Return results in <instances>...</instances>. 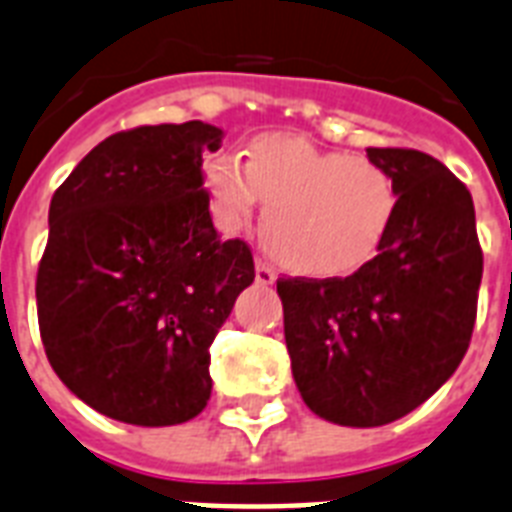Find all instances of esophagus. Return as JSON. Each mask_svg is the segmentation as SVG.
Returning a JSON list of instances; mask_svg holds the SVG:
<instances>
[{"mask_svg": "<svg viewBox=\"0 0 512 512\" xmlns=\"http://www.w3.org/2000/svg\"><path fill=\"white\" fill-rule=\"evenodd\" d=\"M255 278H257V284H260V286H270L273 281H276V270L270 268V265H265L263 260H257V263H255Z\"/></svg>", "mask_w": 512, "mask_h": 512, "instance_id": "1", "label": "esophagus"}]
</instances>
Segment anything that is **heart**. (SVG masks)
Returning <instances> with one entry per match:
<instances>
[{"label":"heart","instance_id":"obj_1","mask_svg":"<svg viewBox=\"0 0 512 512\" xmlns=\"http://www.w3.org/2000/svg\"><path fill=\"white\" fill-rule=\"evenodd\" d=\"M205 189L226 234L242 231L265 199V247L286 268L313 278L363 268L397 213V186L384 165L289 134L249 141L244 168L231 155L213 157Z\"/></svg>","mask_w":512,"mask_h":512}]
</instances>
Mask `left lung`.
I'll return each instance as SVG.
<instances>
[{
	"instance_id": "obj_1",
	"label": "left lung",
	"mask_w": 512,
	"mask_h": 512,
	"mask_svg": "<svg viewBox=\"0 0 512 512\" xmlns=\"http://www.w3.org/2000/svg\"><path fill=\"white\" fill-rule=\"evenodd\" d=\"M397 186L378 255L347 278H278L286 350L305 405L373 429L429 400L458 371L479 302L471 191L418 149L368 147Z\"/></svg>"
}]
</instances>
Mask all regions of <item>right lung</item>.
Wrapping results in <instances>:
<instances>
[{
    "label": "right lung",
    "instance_id": "right-lung-1",
    "mask_svg": "<svg viewBox=\"0 0 512 512\" xmlns=\"http://www.w3.org/2000/svg\"><path fill=\"white\" fill-rule=\"evenodd\" d=\"M220 144L202 120L120 131L54 191L41 342L62 384L112 421L176 426L210 400V344L255 281L247 244L210 218L202 160Z\"/></svg>",
    "mask_w": 512,
    "mask_h": 512
}]
</instances>
